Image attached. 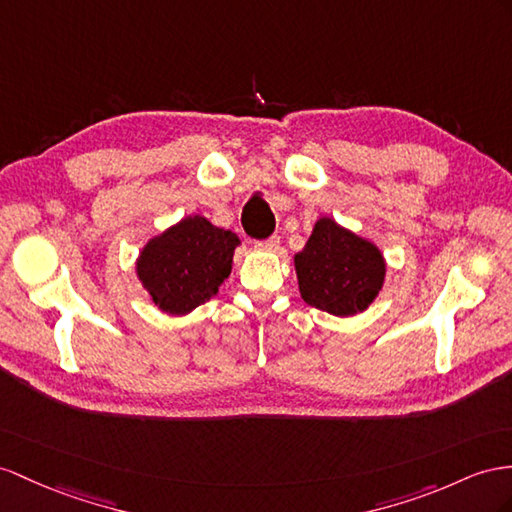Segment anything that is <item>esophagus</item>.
I'll return each mask as SVG.
<instances>
[{
  "instance_id": "obj_1",
  "label": "esophagus",
  "mask_w": 512,
  "mask_h": 512,
  "mask_svg": "<svg viewBox=\"0 0 512 512\" xmlns=\"http://www.w3.org/2000/svg\"><path fill=\"white\" fill-rule=\"evenodd\" d=\"M257 246H261V248H270V251H277V248L281 246V240H279V235H270V238L257 242Z\"/></svg>"
}]
</instances>
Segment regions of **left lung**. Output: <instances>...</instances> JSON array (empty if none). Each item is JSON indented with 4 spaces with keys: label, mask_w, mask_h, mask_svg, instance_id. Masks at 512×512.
Instances as JSON below:
<instances>
[{
    "label": "left lung",
    "mask_w": 512,
    "mask_h": 512,
    "mask_svg": "<svg viewBox=\"0 0 512 512\" xmlns=\"http://www.w3.org/2000/svg\"><path fill=\"white\" fill-rule=\"evenodd\" d=\"M294 264L305 303L342 318L368 307L385 281L381 251L331 218L316 222Z\"/></svg>",
    "instance_id": "left-lung-1"
}]
</instances>
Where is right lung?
Returning a JSON list of instances; mask_svg holds the SVG:
<instances>
[{"label":"right lung","instance_id":"1","mask_svg":"<svg viewBox=\"0 0 512 512\" xmlns=\"http://www.w3.org/2000/svg\"><path fill=\"white\" fill-rule=\"evenodd\" d=\"M238 244L235 233L203 216H188L142 248L138 279L157 307L183 316L218 292L231 274Z\"/></svg>","mask_w":512,"mask_h":512}]
</instances>
